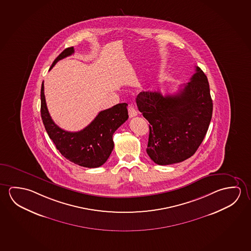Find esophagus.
<instances>
[{"label":"esophagus","mask_w":251,"mask_h":251,"mask_svg":"<svg viewBox=\"0 0 251 251\" xmlns=\"http://www.w3.org/2000/svg\"><path fill=\"white\" fill-rule=\"evenodd\" d=\"M128 113H129V117L130 118H133L138 114V112L135 110V108L133 107L132 105H129L128 106Z\"/></svg>","instance_id":"34e87169"}]
</instances>
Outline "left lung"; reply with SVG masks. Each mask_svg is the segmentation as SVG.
Here are the masks:
<instances>
[{
    "mask_svg": "<svg viewBox=\"0 0 251 251\" xmlns=\"http://www.w3.org/2000/svg\"><path fill=\"white\" fill-rule=\"evenodd\" d=\"M195 72L175 95L142 92L137 96L139 111L150 123L147 152L158 165L190 158L207 133L213 101L207 76L197 66Z\"/></svg>",
    "mask_w": 251,
    "mask_h": 251,
    "instance_id": "obj_1",
    "label": "left lung"
}]
</instances>
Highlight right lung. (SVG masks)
<instances>
[{
  "label": "right lung",
  "mask_w": 251,
  "mask_h": 251,
  "mask_svg": "<svg viewBox=\"0 0 251 251\" xmlns=\"http://www.w3.org/2000/svg\"><path fill=\"white\" fill-rule=\"evenodd\" d=\"M73 53V47L65 49L53 62L50 69L59 60ZM127 105L126 103H118L100 112L92 123L81 131H64L54 123L49 113L44 82L41 88V116L49 137L62 155L81 167L95 168L106 162L114 148L113 133L127 120Z\"/></svg>",
  "instance_id": "add662e5"
}]
</instances>
